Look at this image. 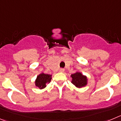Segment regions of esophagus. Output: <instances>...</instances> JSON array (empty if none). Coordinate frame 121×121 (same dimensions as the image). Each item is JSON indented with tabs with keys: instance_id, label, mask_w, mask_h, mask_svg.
Here are the masks:
<instances>
[{
	"instance_id": "1",
	"label": "esophagus",
	"mask_w": 121,
	"mask_h": 121,
	"mask_svg": "<svg viewBox=\"0 0 121 121\" xmlns=\"http://www.w3.org/2000/svg\"><path fill=\"white\" fill-rule=\"evenodd\" d=\"M59 72L63 73V72H64V69H60L59 70Z\"/></svg>"
}]
</instances>
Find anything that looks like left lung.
<instances>
[{"mask_svg": "<svg viewBox=\"0 0 121 121\" xmlns=\"http://www.w3.org/2000/svg\"><path fill=\"white\" fill-rule=\"evenodd\" d=\"M72 78V83L76 87L81 88L85 86L88 84V78L85 75H83L82 73L79 72H76V73L71 74Z\"/></svg>", "mask_w": 121, "mask_h": 121, "instance_id": "left-lung-1", "label": "left lung"}]
</instances>
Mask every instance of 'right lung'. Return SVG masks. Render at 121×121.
Segmentation results:
<instances>
[{
  "mask_svg": "<svg viewBox=\"0 0 121 121\" xmlns=\"http://www.w3.org/2000/svg\"><path fill=\"white\" fill-rule=\"evenodd\" d=\"M52 79V75L41 73L37 76L35 81V85L40 89H43L47 86V83H49Z\"/></svg>",
  "mask_w": 121,
  "mask_h": 121,
  "instance_id": "add662e5",
  "label": "right lung"
}]
</instances>
